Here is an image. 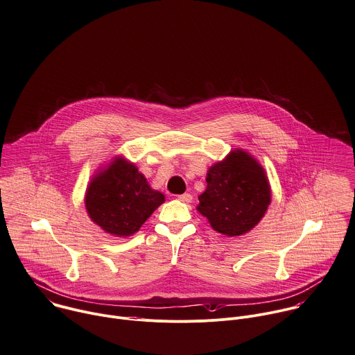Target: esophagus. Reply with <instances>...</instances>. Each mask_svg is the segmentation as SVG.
<instances>
[{"label":"esophagus","instance_id":"esophagus-1","mask_svg":"<svg viewBox=\"0 0 355 355\" xmlns=\"http://www.w3.org/2000/svg\"><path fill=\"white\" fill-rule=\"evenodd\" d=\"M178 198H179L180 201H183V202H191V201H193V196L189 194V193H184V194L179 196Z\"/></svg>","mask_w":355,"mask_h":355}]
</instances>
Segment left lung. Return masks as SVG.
<instances>
[{
    "mask_svg": "<svg viewBox=\"0 0 355 355\" xmlns=\"http://www.w3.org/2000/svg\"><path fill=\"white\" fill-rule=\"evenodd\" d=\"M207 189L198 196L197 211L211 227L227 237L254 229L272 200L269 179L262 165L245 150L234 148L207 172Z\"/></svg>",
    "mask_w": 355,
    "mask_h": 355,
    "instance_id": "8db88e82",
    "label": "left lung"
}]
</instances>
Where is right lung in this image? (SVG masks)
Here are the masks:
<instances>
[{"instance_id":"1","label":"right lung","mask_w":355,"mask_h":355,"mask_svg":"<svg viewBox=\"0 0 355 355\" xmlns=\"http://www.w3.org/2000/svg\"><path fill=\"white\" fill-rule=\"evenodd\" d=\"M164 202L165 196L154 190L136 164L123 155H116L98 168L85 194L89 218L115 237L137 233Z\"/></svg>"}]
</instances>
